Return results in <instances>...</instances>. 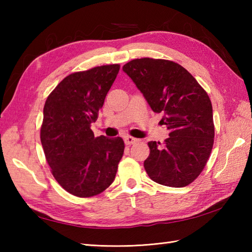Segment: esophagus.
Masks as SVG:
<instances>
[{
    "mask_svg": "<svg viewBox=\"0 0 252 252\" xmlns=\"http://www.w3.org/2000/svg\"><path fill=\"white\" fill-rule=\"evenodd\" d=\"M136 142H138V140H137V138H135V137L130 136V135L125 136V143L126 144V145H131V144H134Z\"/></svg>",
    "mask_w": 252,
    "mask_h": 252,
    "instance_id": "obj_1",
    "label": "esophagus"
}]
</instances>
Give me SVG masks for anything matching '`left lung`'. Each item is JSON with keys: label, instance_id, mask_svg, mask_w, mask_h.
Instances as JSON below:
<instances>
[{"label": "left lung", "instance_id": "1", "mask_svg": "<svg viewBox=\"0 0 252 252\" xmlns=\"http://www.w3.org/2000/svg\"><path fill=\"white\" fill-rule=\"evenodd\" d=\"M122 70L135 83L154 112L163 115L169 137L163 144L149 142L144 168L158 184L184 187L194 182L210 156L215 125L206 91L179 63L137 58Z\"/></svg>", "mask_w": 252, "mask_h": 252}]
</instances>
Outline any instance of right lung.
Segmentation results:
<instances>
[{
	"mask_svg": "<svg viewBox=\"0 0 252 252\" xmlns=\"http://www.w3.org/2000/svg\"><path fill=\"white\" fill-rule=\"evenodd\" d=\"M119 69L116 63L69 74L45 101L41 143L46 161L58 184L77 197L104 191L123 156L121 137H95L91 130Z\"/></svg>",
	"mask_w": 252,
	"mask_h": 252,
	"instance_id": "right-lung-1",
	"label": "right lung"
}]
</instances>
